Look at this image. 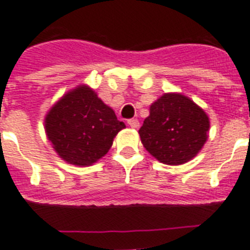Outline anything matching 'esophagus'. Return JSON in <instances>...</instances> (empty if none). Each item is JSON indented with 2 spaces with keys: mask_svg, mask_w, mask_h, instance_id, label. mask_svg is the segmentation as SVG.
<instances>
[{
  "mask_svg": "<svg viewBox=\"0 0 250 250\" xmlns=\"http://www.w3.org/2000/svg\"><path fill=\"white\" fill-rule=\"evenodd\" d=\"M127 123H128V125L131 127V128H138V127H140V123H138L137 119H135V118L128 119V122H127Z\"/></svg>",
  "mask_w": 250,
  "mask_h": 250,
  "instance_id": "esophagus-1",
  "label": "esophagus"
}]
</instances>
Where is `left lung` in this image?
<instances>
[{
	"mask_svg": "<svg viewBox=\"0 0 250 250\" xmlns=\"http://www.w3.org/2000/svg\"><path fill=\"white\" fill-rule=\"evenodd\" d=\"M208 129L202 108L182 94L169 93L151 104L138 133L144 147L160 163L180 165L200 152Z\"/></svg>",
	"mask_w": 250,
	"mask_h": 250,
	"instance_id": "obj_1",
	"label": "left lung"
}]
</instances>
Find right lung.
Returning a JSON list of instances; mask_svg holds the SVG:
<instances>
[{"mask_svg": "<svg viewBox=\"0 0 250 250\" xmlns=\"http://www.w3.org/2000/svg\"><path fill=\"white\" fill-rule=\"evenodd\" d=\"M45 133L61 159L77 167H89L112 147L123 122L89 86L64 94L45 115Z\"/></svg>", "mask_w": 250, "mask_h": 250, "instance_id": "obj_1", "label": "right lung"}]
</instances>
